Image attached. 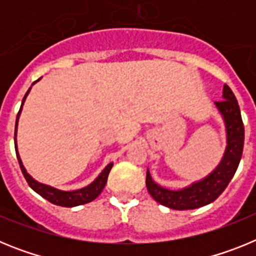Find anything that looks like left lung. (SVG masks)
<instances>
[{
  "label": "left lung",
  "mask_w": 256,
  "mask_h": 256,
  "mask_svg": "<svg viewBox=\"0 0 256 256\" xmlns=\"http://www.w3.org/2000/svg\"><path fill=\"white\" fill-rule=\"evenodd\" d=\"M223 98L216 101V105L223 115L227 130V148L218 168L209 174L205 180L194 183L187 188L170 191L156 184L150 173L146 174V187L155 201L174 210L198 209L205 206L220 196L234 178L240 160L242 156L245 128H244L241 112L234 92L227 84L223 88Z\"/></svg>",
  "instance_id": "left-lung-1"
}]
</instances>
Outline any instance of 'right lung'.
I'll use <instances>...</instances> for the list:
<instances>
[{
  "label": "right lung",
  "mask_w": 256,
  "mask_h": 256,
  "mask_svg": "<svg viewBox=\"0 0 256 256\" xmlns=\"http://www.w3.org/2000/svg\"><path fill=\"white\" fill-rule=\"evenodd\" d=\"M40 80V79H38ZM34 84V83H33ZM32 88V87H30ZM30 88L28 90V92L26 94L24 98H22V104L26 101V96H28L29 91H30ZM22 108H20L19 112H18L16 116V123H15V151H16V156H18V162H19L20 169H22V173L24 176V178L26 180L28 184L30 186L32 190H34L37 192L38 195H40L44 198L48 200L52 204L58 205V206H65V208H72V206H78V205H83L87 204V202H91L94 201L97 196L100 195L101 192H102L104 187H105L106 182H108V173L112 170V162L106 166L98 177L94 180V182L90 184V186L84 187V188L76 190V191H60L58 188H54L51 186H47V184H44V183H40L37 180H34L33 178L26 173V168H24V165H22V160H20V156L18 154V148H16V128H18V119H19L20 112H22Z\"/></svg>",
  "instance_id": "1"
}]
</instances>
